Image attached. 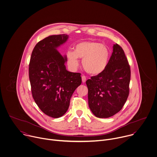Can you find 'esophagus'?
Instances as JSON below:
<instances>
[{"mask_svg": "<svg viewBox=\"0 0 157 157\" xmlns=\"http://www.w3.org/2000/svg\"><path fill=\"white\" fill-rule=\"evenodd\" d=\"M82 82L85 83L86 82V77L85 75H82Z\"/></svg>", "mask_w": 157, "mask_h": 157, "instance_id": "34e87169", "label": "esophagus"}]
</instances>
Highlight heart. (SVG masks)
Instances as JSON below:
<instances>
[{
    "instance_id": "1",
    "label": "heart",
    "mask_w": 157,
    "mask_h": 157,
    "mask_svg": "<svg viewBox=\"0 0 157 157\" xmlns=\"http://www.w3.org/2000/svg\"><path fill=\"white\" fill-rule=\"evenodd\" d=\"M68 64L72 68L78 67V58H82V66L85 71L91 75H98L106 69L109 58L108 47L94 41H84L75 46L74 51L67 52Z\"/></svg>"
}]
</instances>
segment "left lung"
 Returning a JSON list of instances; mask_svg holds the SVG:
<instances>
[{
    "instance_id": "left-lung-1",
    "label": "left lung",
    "mask_w": 157,
    "mask_h": 157,
    "mask_svg": "<svg viewBox=\"0 0 157 157\" xmlns=\"http://www.w3.org/2000/svg\"><path fill=\"white\" fill-rule=\"evenodd\" d=\"M130 78L127 58L116 44L106 69L86 82L89 107L96 117L109 118L121 110L129 96Z\"/></svg>"
}]
</instances>
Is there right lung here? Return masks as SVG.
Here are the masks:
<instances>
[{
    "label": "right lung",
    "mask_w": 157,
    "mask_h": 157,
    "mask_svg": "<svg viewBox=\"0 0 157 157\" xmlns=\"http://www.w3.org/2000/svg\"><path fill=\"white\" fill-rule=\"evenodd\" d=\"M67 39V35L59 34L39 42L29 65L33 99L45 114L53 118L61 117L67 112L73 93L82 83L81 74L67 71L66 57L56 50Z\"/></svg>",
    "instance_id": "1"
}]
</instances>
